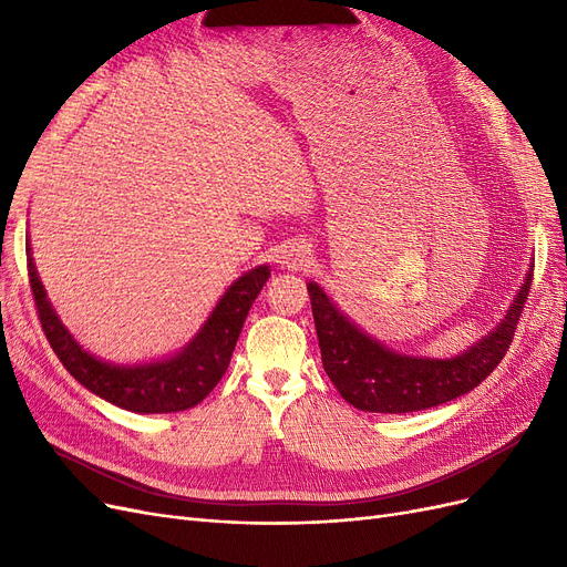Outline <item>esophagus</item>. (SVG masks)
<instances>
[{
  "label": "esophagus",
  "instance_id": "34e87169",
  "mask_svg": "<svg viewBox=\"0 0 567 567\" xmlns=\"http://www.w3.org/2000/svg\"><path fill=\"white\" fill-rule=\"evenodd\" d=\"M281 262L288 267V269H302L307 262H310V248L302 246V244H293L288 246L281 255Z\"/></svg>",
  "mask_w": 567,
  "mask_h": 567
}]
</instances>
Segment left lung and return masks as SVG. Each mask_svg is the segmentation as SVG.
<instances>
[{
    "label": "left lung",
    "instance_id": "8db88e82",
    "mask_svg": "<svg viewBox=\"0 0 567 567\" xmlns=\"http://www.w3.org/2000/svg\"><path fill=\"white\" fill-rule=\"evenodd\" d=\"M532 277L535 274L529 271L496 331L454 359H419L385 350L342 317L317 284H307L323 371L342 398L362 411L409 414L452 402L499 367L516 336Z\"/></svg>",
    "mask_w": 567,
    "mask_h": 567
}]
</instances>
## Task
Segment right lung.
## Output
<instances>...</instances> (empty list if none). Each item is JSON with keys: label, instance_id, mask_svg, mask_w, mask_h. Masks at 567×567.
I'll list each match as a JSON object with an SVG mask.
<instances>
[{"label": "right lung", "instance_id": "add662e5", "mask_svg": "<svg viewBox=\"0 0 567 567\" xmlns=\"http://www.w3.org/2000/svg\"><path fill=\"white\" fill-rule=\"evenodd\" d=\"M28 277L42 331L75 381L120 409L136 414H169L203 402L225 375L238 333L244 329L250 305L269 279V269L257 267L244 274L219 300L210 319L184 352L165 362L130 369L99 362L78 346L51 310L30 257Z\"/></svg>", "mask_w": 567, "mask_h": 567}]
</instances>
